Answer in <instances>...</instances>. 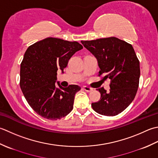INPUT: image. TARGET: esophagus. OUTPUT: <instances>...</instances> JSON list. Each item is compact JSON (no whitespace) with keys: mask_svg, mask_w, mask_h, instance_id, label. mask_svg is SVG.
Instances as JSON below:
<instances>
[{"mask_svg":"<svg viewBox=\"0 0 158 158\" xmlns=\"http://www.w3.org/2000/svg\"><path fill=\"white\" fill-rule=\"evenodd\" d=\"M83 89L85 90V91H86V92H91L93 91L92 88H90V87H89V86H83Z\"/></svg>","mask_w":158,"mask_h":158,"instance_id":"1","label":"esophagus"}]
</instances>
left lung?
Returning a JSON list of instances; mask_svg holds the SVG:
<instances>
[{"label":"left lung","instance_id":"8db88e82","mask_svg":"<svg viewBox=\"0 0 158 158\" xmlns=\"http://www.w3.org/2000/svg\"><path fill=\"white\" fill-rule=\"evenodd\" d=\"M98 59L99 76L110 81L108 92L98 89L101 94L91 106L102 115L113 117L125 110L136 95L140 75V62L132 46L117 37L81 41Z\"/></svg>","mask_w":158,"mask_h":158}]
</instances>
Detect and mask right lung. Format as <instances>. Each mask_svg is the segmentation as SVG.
<instances>
[{
  "mask_svg": "<svg viewBox=\"0 0 158 158\" xmlns=\"http://www.w3.org/2000/svg\"><path fill=\"white\" fill-rule=\"evenodd\" d=\"M83 46L77 41L48 37L27 48L20 64V86L26 100L35 112L50 120L65 117L72 110L78 85L56 86L57 71Z\"/></svg>",
  "mask_w": 158,
  "mask_h": 158,
  "instance_id": "add662e5",
  "label": "right lung"
}]
</instances>
